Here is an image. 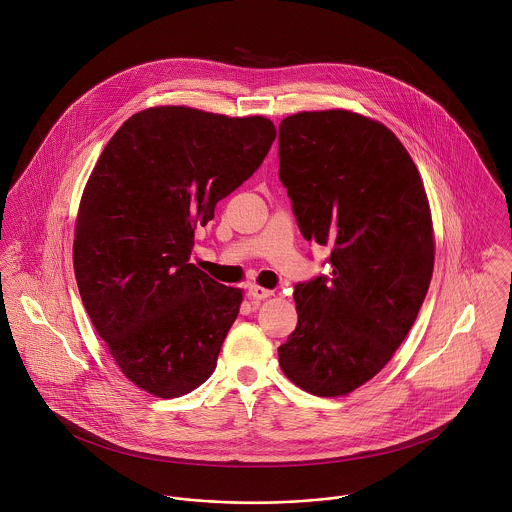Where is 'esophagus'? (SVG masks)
Here are the masks:
<instances>
[{"label": "esophagus", "instance_id": "obj_1", "mask_svg": "<svg viewBox=\"0 0 512 512\" xmlns=\"http://www.w3.org/2000/svg\"><path fill=\"white\" fill-rule=\"evenodd\" d=\"M274 292H270V290H266V288H262V286H256V284H252V286H248V295L252 297V299H266V297H270Z\"/></svg>", "mask_w": 512, "mask_h": 512}]
</instances>
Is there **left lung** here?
Here are the masks:
<instances>
[{
  "mask_svg": "<svg viewBox=\"0 0 512 512\" xmlns=\"http://www.w3.org/2000/svg\"><path fill=\"white\" fill-rule=\"evenodd\" d=\"M280 181L303 238L331 248V274L295 286L297 327L280 366L309 394L345 396L392 359L430 288L424 181L384 124L349 110L282 120Z\"/></svg>",
  "mask_w": 512,
  "mask_h": 512,
  "instance_id": "left-lung-1",
  "label": "left lung"
}]
</instances>
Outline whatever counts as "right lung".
<instances>
[{"mask_svg": "<svg viewBox=\"0 0 512 512\" xmlns=\"http://www.w3.org/2000/svg\"><path fill=\"white\" fill-rule=\"evenodd\" d=\"M274 140L264 116L155 106L122 124L86 181L74 222L78 292L124 376L157 398L183 396L217 368L242 290L189 264L195 228Z\"/></svg>", "mask_w": 512, "mask_h": 512, "instance_id": "add662e5", "label": "right lung"}]
</instances>
